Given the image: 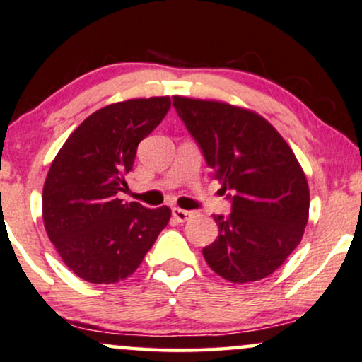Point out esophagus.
Here are the masks:
<instances>
[{
    "instance_id": "esophagus-1",
    "label": "esophagus",
    "mask_w": 362,
    "mask_h": 362,
    "mask_svg": "<svg viewBox=\"0 0 362 362\" xmlns=\"http://www.w3.org/2000/svg\"><path fill=\"white\" fill-rule=\"evenodd\" d=\"M172 216L175 217L178 223H185V221H189L190 217H192V212L184 211V209H180V207H173L172 209Z\"/></svg>"
}]
</instances>
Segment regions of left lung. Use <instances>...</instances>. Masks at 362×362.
Masks as SVG:
<instances>
[{
  "label": "left lung",
  "mask_w": 362,
  "mask_h": 362,
  "mask_svg": "<svg viewBox=\"0 0 362 362\" xmlns=\"http://www.w3.org/2000/svg\"><path fill=\"white\" fill-rule=\"evenodd\" d=\"M173 106L199 143L223 190L229 217L214 216L219 236L202 250L219 276L258 281L300 245L308 221L307 177L288 143L258 112L223 101L173 95Z\"/></svg>",
  "instance_id": "obj_1"
}]
</instances>
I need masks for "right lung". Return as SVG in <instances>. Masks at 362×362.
<instances>
[{"label":"right lung","instance_id":"right-lung-1","mask_svg":"<svg viewBox=\"0 0 362 362\" xmlns=\"http://www.w3.org/2000/svg\"><path fill=\"white\" fill-rule=\"evenodd\" d=\"M170 98L128 99L87 116L47 173L42 217L71 272L89 283H117L136 272L172 211L123 202L136 148L162 123Z\"/></svg>","mask_w":362,"mask_h":362}]
</instances>
